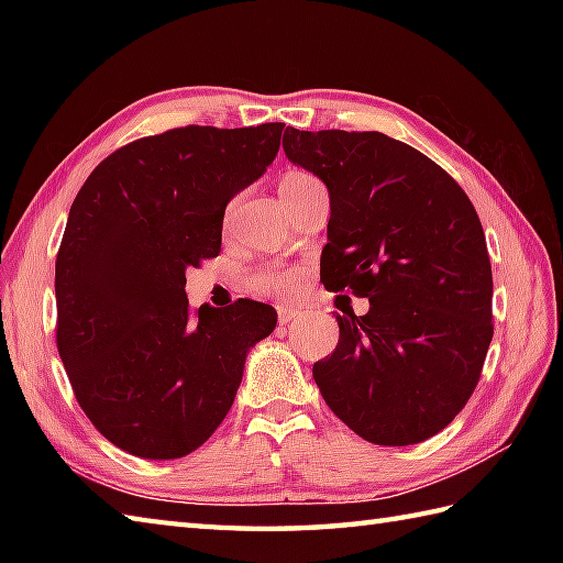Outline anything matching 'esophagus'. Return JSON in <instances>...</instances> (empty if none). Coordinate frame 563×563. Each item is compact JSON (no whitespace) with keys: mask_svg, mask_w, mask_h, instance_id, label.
Instances as JSON below:
<instances>
[{"mask_svg":"<svg viewBox=\"0 0 563 563\" xmlns=\"http://www.w3.org/2000/svg\"><path fill=\"white\" fill-rule=\"evenodd\" d=\"M297 317H300V309L278 307V321H280V324H290V321H295Z\"/></svg>","mask_w":563,"mask_h":563,"instance_id":"obj_1","label":"esophagus"}]
</instances>
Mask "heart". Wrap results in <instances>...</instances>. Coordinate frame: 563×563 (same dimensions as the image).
<instances>
[{
    "label": "heart",
    "instance_id": "heart-1",
    "mask_svg": "<svg viewBox=\"0 0 563 563\" xmlns=\"http://www.w3.org/2000/svg\"><path fill=\"white\" fill-rule=\"evenodd\" d=\"M309 178H312L309 174L290 172V174L283 176L280 188H283V186H295V184L309 181ZM302 280H305V275H302V271H297V268H273V271L261 273L258 278H256L261 290L278 292V295H290V292H295V290L302 285Z\"/></svg>",
    "mask_w": 563,
    "mask_h": 563
}]
</instances>
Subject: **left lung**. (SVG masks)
Wrapping results in <instances>:
<instances>
[{"label":"left lung","instance_id":"obj_1","mask_svg":"<svg viewBox=\"0 0 563 563\" xmlns=\"http://www.w3.org/2000/svg\"><path fill=\"white\" fill-rule=\"evenodd\" d=\"M285 157L331 202L321 283L367 297L312 375L329 409L375 445H413L452 423L494 339V278L479 214L426 154L382 133L288 128Z\"/></svg>","mask_w":563,"mask_h":563}]
</instances>
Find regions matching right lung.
I'll list each match as a JSON object with an SVG mask.
<instances>
[{
  "label": "right lung",
  "mask_w": 563,
  "mask_h": 563,
  "mask_svg": "<svg viewBox=\"0 0 563 563\" xmlns=\"http://www.w3.org/2000/svg\"><path fill=\"white\" fill-rule=\"evenodd\" d=\"M285 123L176 128L106 157L55 263L57 351L99 433L142 460L198 450L232 409L271 305L188 307L186 271L220 254L224 208L263 176Z\"/></svg>",
  "instance_id": "add662e5"
}]
</instances>
